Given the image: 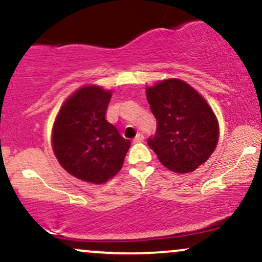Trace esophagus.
<instances>
[{"mask_svg":"<svg viewBox=\"0 0 262 262\" xmlns=\"http://www.w3.org/2000/svg\"><path fill=\"white\" fill-rule=\"evenodd\" d=\"M144 140V135L141 134V133H139V134H137V137L134 138V143H141V141Z\"/></svg>","mask_w":262,"mask_h":262,"instance_id":"obj_1","label":"esophagus"}]
</instances>
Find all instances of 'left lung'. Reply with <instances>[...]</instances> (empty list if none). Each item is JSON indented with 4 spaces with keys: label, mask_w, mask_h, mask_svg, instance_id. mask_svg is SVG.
I'll return each mask as SVG.
<instances>
[{
    "label": "left lung",
    "mask_w": 262,
    "mask_h": 262,
    "mask_svg": "<svg viewBox=\"0 0 262 262\" xmlns=\"http://www.w3.org/2000/svg\"><path fill=\"white\" fill-rule=\"evenodd\" d=\"M156 134L148 145L167 169L187 173L204 164L219 139L218 119L207 101L180 79L162 80L146 89Z\"/></svg>",
    "instance_id": "obj_1"
}]
</instances>
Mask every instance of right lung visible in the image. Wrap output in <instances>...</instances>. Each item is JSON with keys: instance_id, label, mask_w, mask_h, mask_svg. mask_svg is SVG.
Here are the masks:
<instances>
[{"instance_id": "add662e5", "label": "right lung", "mask_w": 262, "mask_h": 262, "mask_svg": "<svg viewBox=\"0 0 262 262\" xmlns=\"http://www.w3.org/2000/svg\"><path fill=\"white\" fill-rule=\"evenodd\" d=\"M112 91L87 85L64 102L53 127V150L62 169L95 185L119 172L130 146L106 121Z\"/></svg>"}]
</instances>
